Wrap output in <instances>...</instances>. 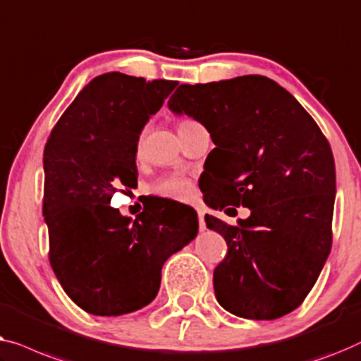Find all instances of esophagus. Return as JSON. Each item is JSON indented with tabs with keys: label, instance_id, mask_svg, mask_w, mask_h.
<instances>
[{
	"label": "esophagus",
	"instance_id": "34e87169",
	"mask_svg": "<svg viewBox=\"0 0 361 361\" xmlns=\"http://www.w3.org/2000/svg\"><path fill=\"white\" fill-rule=\"evenodd\" d=\"M197 219H200V231H206V222H204V214H197Z\"/></svg>",
	"mask_w": 361,
	"mask_h": 361
}]
</instances>
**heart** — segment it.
<instances>
[{
	"mask_svg": "<svg viewBox=\"0 0 361 361\" xmlns=\"http://www.w3.org/2000/svg\"><path fill=\"white\" fill-rule=\"evenodd\" d=\"M181 123H186V121H181ZM150 191L152 195L165 197V200L186 201L190 200L192 195V183L188 178H185V176L170 175V176H164V178L157 180L154 185L150 186Z\"/></svg>",
	"mask_w": 361,
	"mask_h": 361,
	"instance_id": "b5f03b06",
	"label": "heart"
}]
</instances>
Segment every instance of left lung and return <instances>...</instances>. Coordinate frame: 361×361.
<instances>
[{
	"label": "left lung",
	"mask_w": 361,
	"mask_h": 361,
	"mask_svg": "<svg viewBox=\"0 0 361 361\" xmlns=\"http://www.w3.org/2000/svg\"><path fill=\"white\" fill-rule=\"evenodd\" d=\"M169 108L201 123L216 144L221 200L209 206L250 209L238 226L204 217L227 242L214 270L217 302L255 321L286 316L306 299L332 247L335 165L326 135L289 91L262 75L180 85Z\"/></svg>",
	"instance_id": "obj_1"
}]
</instances>
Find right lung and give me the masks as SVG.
I'll return each mask as SVG.
<instances>
[{
  "mask_svg": "<svg viewBox=\"0 0 361 361\" xmlns=\"http://www.w3.org/2000/svg\"><path fill=\"white\" fill-rule=\"evenodd\" d=\"M176 85L99 75L45 144L50 265L68 298L94 316H121L154 301L164 263L197 233V217L185 207H144L132 221L109 206L121 186L137 185L139 135Z\"/></svg>",
  "mask_w": 361,
  "mask_h": 361,
  "instance_id": "right-lung-1",
  "label": "right lung"
}]
</instances>
